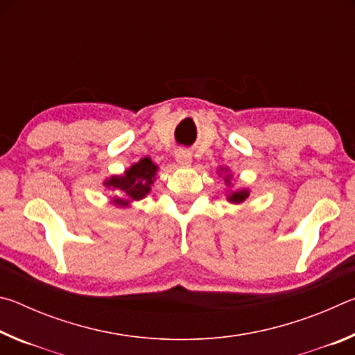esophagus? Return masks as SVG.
Instances as JSON below:
<instances>
[{
    "label": "esophagus",
    "instance_id": "1",
    "mask_svg": "<svg viewBox=\"0 0 355 355\" xmlns=\"http://www.w3.org/2000/svg\"><path fill=\"white\" fill-rule=\"evenodd\" d=\"M175 159H177V163L180 166H189L191 161H192V156H191V153L188 152V150H183L182 148V150H177Z\"/></svg>",
    "mask_w": 355,
    "mask_h": 355
}]
</instances>
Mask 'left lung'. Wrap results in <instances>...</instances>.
Segmentation results:
<instances>
[{"instance_id":"1","label":"left lung","mask_w":355,"mask_h":355,"mask_svg":"<svg viewBox=\"0 0 355 355\" xmlns=\"http://www.w3.org/2000/svg\"><path fill=\"white\" fill-rule=\"evenodd\" d=\"M224 180H225L227 186L232 184L230 183V175H225ZM248 197H249V191L248 189H239V191H232L230 196H228V200L233 202V203H241V202H244L245 199H248Z\"/></svg>"}]
</instances>
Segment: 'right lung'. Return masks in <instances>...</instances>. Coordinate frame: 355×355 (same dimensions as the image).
I'll return each instance as SVG.
<instances>
[{"mask_svg": "<svg viewBox=\"0 0 355 355\" xmlns=\"http://www.w3.org/2000/svg\"><path fill=\"white\" fill-rule=\"evenodd\" d=\"M158 166L152 163L150 158H142L125 171L123 175L111 177L105 184L107 188L116 191V194L122 197H114V203L119 207H128L130 202L141 200L150 192V186L155 182Z\"/></svg>", "mask_w": 355, "mask_h": 355, "instance_id": "1", "label": "right lung"}]
</instances>
